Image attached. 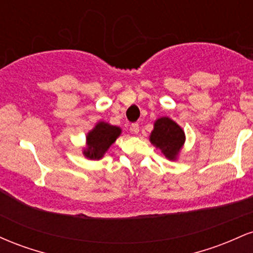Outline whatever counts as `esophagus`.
<instances>
[{"label":"esophagus","mask_w":253,"mask_h":253,"mask_svg":"<svg viewBox=\"0 0 253 253\" xmlns=\"http://www.w3.org/2000/svg\"><path fill=\"white\" fill-rule=\"evenodd\" d=\"M129 130L132 133H134V134H138V133H139V124H132V126H130Z\"/></svg>","instance_id":"esophagus-1"}]
</instances>
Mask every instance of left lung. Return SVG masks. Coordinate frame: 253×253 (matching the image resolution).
Wrapping results in <instances>:
<instances>
[{"label": "left lung", "instance_id": "1", "mask_svg": "<svg viewBox=\"0 0 253 253\" xmlns=\"http://www.w3.org/2000/svg\"><path fill=\"white\" fill-rule=\"evenodd\" d=\"M150 141L158 147L168 159L175 161L185 141L184 130L170 118L163 117L156 120Z\"/></svg>", "mask_w": 253, "mask_h": 253}]
</instances>
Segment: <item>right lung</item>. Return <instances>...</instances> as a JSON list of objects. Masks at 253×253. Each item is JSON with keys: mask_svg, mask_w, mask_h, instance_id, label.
I'll return each instance as SVG.
<instances>
[{"mask_svg": "<svg viewBox=\"0 0 253 253\" xmlns=\"http://www.w3.org/2000/svg\"><path fill=\"white\" fill-rule=\"evenodd\" d=\"M120 134V127L100 121L86 135V147L83 151V155L89 159L98 161Z\"/></svg>", "mask_w": 253, "mask_h": 253, "instance_id": "add662e5", "label": "right lung"}]
</instances>
